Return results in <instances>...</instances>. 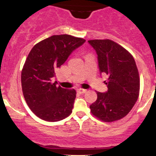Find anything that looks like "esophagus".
Masks as SVG:
<instances>
[{"label": "esophagus", "mask_w": 156, "mask_h": 156, "mask_svg": "<svg viewBox=\"0 0 156 156\" xmlns=\"http://www.w3.org/2000/svg\"><path fill=\"white\" fill-rule=\"evenodd\" d=\"M77 92L78 93H80V94H84V93L87 92V89H77Z\"/></svg>", "instance_id": "34e87169"}]
</instances>
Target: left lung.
<instances>
[{"instance_id": "8db88e82", "label": "left lung", "mask_w": 156, "mask_h": 156, "mask_svg": "<svg viewBox=\"0 0 156 156\" xmlns=\"http://www.w3.org/2000/svg\"><path fill=\"white\" fill-rule=\"evenodd\" d=\"M88 42L98 55L100 72L108 76L106 92H97L91 113L107 122L122 119L137 101L140 89L139 71L133 55L110 39H93Z\"/></svg>"}]
</instances>
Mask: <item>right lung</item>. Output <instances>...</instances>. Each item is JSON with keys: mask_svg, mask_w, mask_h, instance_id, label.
Here are the masks:
<instances>
[{"mask_svg": "<svg viewBox=\"0 0 156 156\" xmlns=\"http://www.w3.org/2000/svg\"><path fill=\"white\" fill-rule=\"evenodd\" d=\"M85 42L71 35H53L30 51L21 73V84L27 105L40 119L58 122L72 113L76 90L57 87L51 79L72 52Z\"/></svg>", "mask_w": 156, "mask_h": 156, "instance_id": "right-lung-1", "label": "right lung"}]
</instances>
